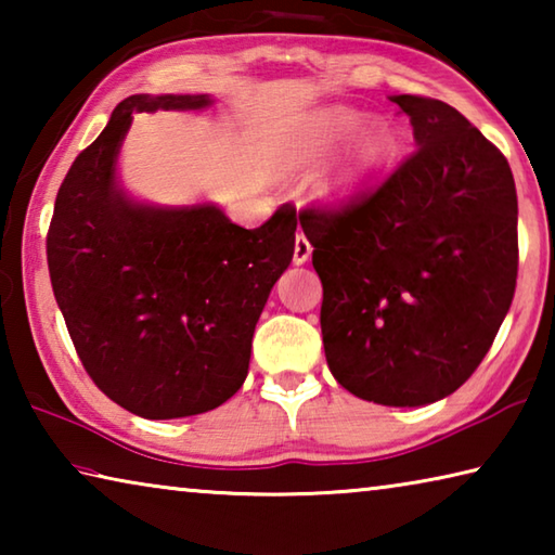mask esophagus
Masks as SVG:
<instances>
[{
    "label": "esophagus",
    "instance_id": "esophagus-1",
    "mask_svg": "<svg viewBox=\"0 0 555 555\" xmlns=\"http://www.w3.org/2000/svg\"><path fill=\"white\" fill-rule=\"evenodd\" d=\"M311 251H313V247H311V242L306 240V234L300 232L298 237H296V249H294V264H306L308 259H311Z\"/></svg>",
    "mask_w": 555,
    "mask_h": 555
}]
</instances>
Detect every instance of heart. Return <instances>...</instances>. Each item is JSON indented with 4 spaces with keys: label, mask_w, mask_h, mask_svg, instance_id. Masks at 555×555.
I'll return each mask as SVG.
<instances>
[{
    "label": "heart",
    "mask_w": 555,
    "mask_h": 555,
    "mask_svg": "<svg viewBox=\"0 0 555 555\" xmlns=\"http://www.w3.org/2000/svg\"><path fill=\"white\" fill-rule=\"evenodd\" d=\"M364 125V112L352 107H327L300 121L288 139L286 164L294 171H308L327 162L337 149L350 142ZM360 131V130H359ZM361 132V131H360ZM357 134V133H356ZM358 135V134H357ZM354 137V135H353ZM356 138V137H354ZM393 137L384 121H372L352 140L343 162L321 183L325 201H347L367 183V178L391 154Z\"/></svg>",
    "instance_id": "b5f03b06"
}]
</instances>
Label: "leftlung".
<instances>
[{
	"label": "left lung",
	"mask_w": 555,
	"mask_h": 555,
	"mask_svg": "<svg viewBox=\"0 0 555 555\" xmlns=\"http://www.w3.org/2000/svg\"><path fill=\"white\" fill-rule=\"evenodd\" d=\"M418 152L337 212L304 210L333 377L364 401L426 406L469 379L509 311L516 188L500 149L440 100L391 95Z\"/></svg>",
	"instance_id": "8db88e82"
}]
</instances>
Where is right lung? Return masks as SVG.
<instances>
[{"instance_id":"1","label":"right lung","mask_w":555,"mask_h":555,"mask_svg":"<svg viewBox=\"0 0 555 555\" xmlns=\"http://www.w3.org/2000/svg\"><path fill=\"white\" fill-rule=\"evenodd\" d=\"M210 95H131L75 158L46 240L51 284L92 382L142 418L218 409L247 379L251 337L294 259L296 208L257 230L220 205L131 195L119 154L134 112H195Z\"/></svg>"}]
</instances>
